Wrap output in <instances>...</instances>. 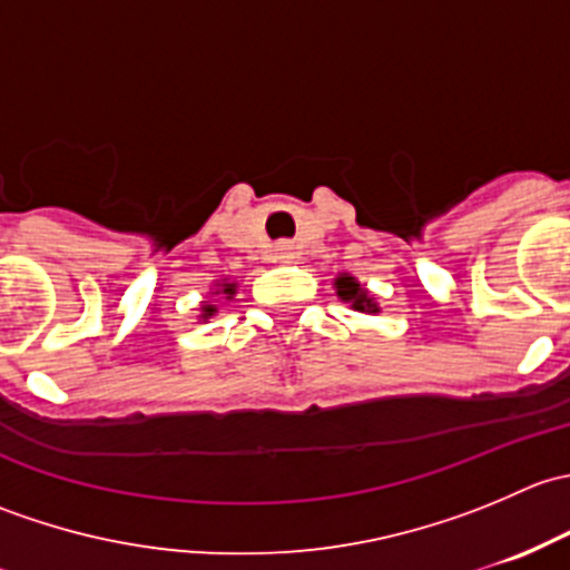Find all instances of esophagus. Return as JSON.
Here are the masks:
<instances>
[{
    "label": "esophagus",
    "instance_id": "obj_1",
    "mask_svg": "<svg viewBox=\"0 0 570 570\" xmlns=\"http://www.w3.org/2000/svg\"><path fill=\"white\" fill-rule=\"evenodd\" d=\"M297 245L292 243V239H281V243H275V256L281 258V262H292V258H297Z\"/></svg>",
    "mask_w": 570,
    "mask_h": 570
}]
</instances>
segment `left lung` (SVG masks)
I'll use <instances>...</instances> for the list:
<instances>
[{
    "instance_id": "8db88e82",
    "label": "left lung",
    "mask_w": 570,
    "mask_h": 570,
    "mask_svg": "<svg viewBox=\"0 0 570 570\" xmlns=\"http://www.w3.org/2000/svg\"><path fill=\"white\" fill-rule=\"evenodd\" d=\"M336 292L342 301L353 303L355 312H377L375 301H372L370 295H366L364 289H361V284L355 278H350V275H342V278H336Z\"/></svg>"
}]
</instances>
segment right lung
<instances>
[{
  "label": "right lung",
  "mask_w": 570,
  "mask_h": 570,
  "mask_svg": "<svg viewBox=\"0 0 570 570\" xmlns=\"http://www.w3.org/2000/svg\"><path fill=\"white\" fill-rule=\"evenodd\" d=\"M223 292H226V295H234V284H223ZM204 317H212V314H215V308L212 306H204Z\"/></svg>",
  "instance_id": "1"
}]
</instances>
